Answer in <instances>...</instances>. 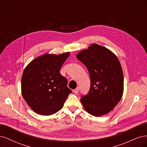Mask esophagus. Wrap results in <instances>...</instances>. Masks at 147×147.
Wrapping results in <instances>:
<instances>
[{"label":"esophagus","instance_id":"1","mask_svg":"<svg viewBox=\"0 0 147 147\" xmlns=\"http://www.w3.org/2000/svg\"><path fill=\"white\" fill-rule=\"evenodd\" d=\"M79 88H77L76 89H75V90H73V92L75 93V94H77V93L79 92Z\"/></svg>","mask_w":147,"mask_h":147}]
</instances>
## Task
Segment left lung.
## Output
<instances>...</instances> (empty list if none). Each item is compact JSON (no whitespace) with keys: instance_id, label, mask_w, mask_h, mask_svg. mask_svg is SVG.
<instances>
[{"instance_id":"left-lung-1","label":"left lung","mask_w":147,"mask_h":147,"mask_svg":"<svg viewBox=\"0 0 147 147\" xmlns=\"http://www.w3.org/2000/svg\"><path fill=\"white\" fill-rule=\"evenodd\" d=\"M76 57L86 67L91 80L89 93L81 97L84 109L95 117L109 113L121 100L124 90L123 73L117 56L93 43Z\"/></svg>"}]
</instances>
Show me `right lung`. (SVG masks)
I'll return each mask as SVG.
<instances>
[{
	"label": "right lung",
	"instance_id": "1",
	"mask_svg": "<svg viewBox=\"0 0 147 147\" xmlns=\"http://www.w3.org/2000/svg\"><path fill=\"white\" fill-rule=\"evenodd\" d=\"M70 53H45L26 67L21 78V93L34 112L51 115L60 110L71 90L60 74L61 67Z\"/></svg>",
	"mask_w": 147,
	"mask_h": 147
}]
</instances>
